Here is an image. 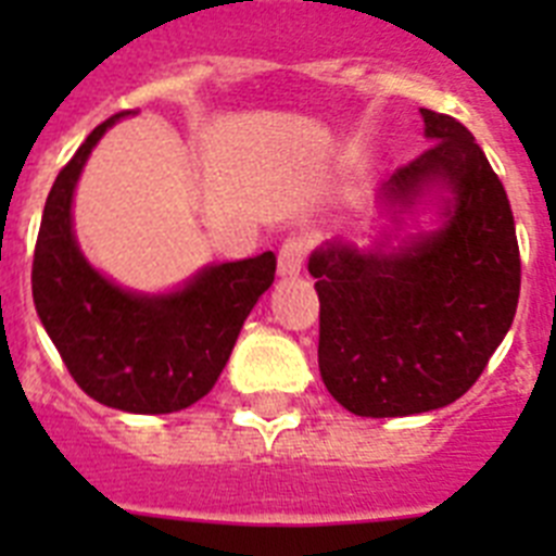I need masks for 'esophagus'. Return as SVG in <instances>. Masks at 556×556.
Listing matches in <instances>:
<instances>
[{"label": "esophagus", "mask_w": 556, "mask_h": 556, "mask_svg": "<svg viewBox=\"0 0 556 556\" xmlns=\"http://www.w3.org/2000/svg\"><path fill=\"white\" fill-rule=\"evenodd\" d=\"M303 258H306V244L303 239H287L278 250V275L281 278H294V275H301Z\"/></svg>", "instance_id": "esophagus-1"}]
</instances>
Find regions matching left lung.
Listing matches in <instances>:
<instances>
[{
    "instance_id": "left-lung-1",
    "label": "left lung",
    "mask_w": 556,
    "mask_h": 556,
    "mask_svg": "<svg viewBox=\"0 0 556 556\" xmlns=\"http://www.w3.org/2000/svg\"><path fill=\"white\" fill-rule=\"evenodd\" d=\"M424 155L381 186L392 230L372 248L331 239L308 258L320 298V376L358 417H406L454 404L513 326L520 253L498 175L465 125L420 108ZM434 231L394 244L417 204Z\"/></svg>"
}]
</instances>
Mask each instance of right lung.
I'll return each instance as SVG.
<instances>
[{"label": "right lung", "mask_w": 556, "mask_h": 556, "mask_svg": "<svg viewBox=\"0 0 556 556\" xmlns=\"http://www.w3.org/2000/svg\"><path fill=\"white\" fill-rule=\"evenodd\" d=\"M122 116L94 127L52 184L33 258V301L86 395L132 415H169L217 384L248 314L273 287L275 253L211 264L164 294L122 289L91 267L72 228V200L88 155Z\"/></svg>", "instance_id": "1"}]
</instances>
